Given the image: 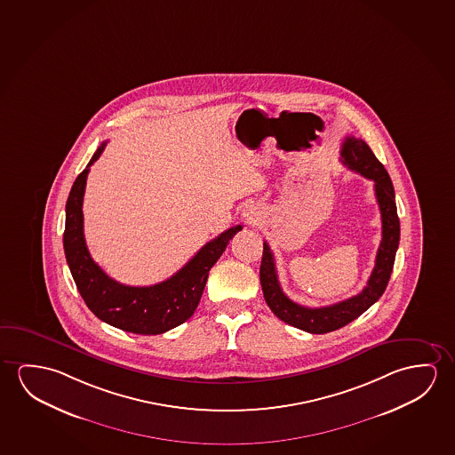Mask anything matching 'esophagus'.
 <instances>
[{
	"mask_svg": "<svg viewBox=\"0 0 455 455\" xmlns=\"http://www.w3.org/2000/svg\"><path fill=\"white\" fill-rule=\"evenodd\" d=\"M243 217H244V220L247 224L255 225L259 222V212L255 206H247L244 212H243Z\"/></svg>",
	"mask_w": 455,
	"mask_h": 455,
	"instance_id": "34e87169",
	"label": "esophagus"
}]
</instances>
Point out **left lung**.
I'll return each instance as SVG.
<instances>
[{
	"label": "left lung",
	"mask_w": 455,
	"mask_h": 455,
	"mask_svg": "<svg viewBox=\"0 0 455 455\" xmlns=\"http://www.w3.org/2000/svg\"><path fill=\"white\" fill-rule=\"evenodd\" d=\"M340 161L353 172L375 182V196L381 212V243L378 247L375 267L363 291L326 307L312 308L296 304L282 291L273 252L267 243H263L259 282L266 304L282 322L310 334H326L343 328L373 306L381 298V294L385 293L387 282L391 279L395 252L399 249L400 222L395 206V194L385 165L378 161L365 141L355 137H347L343 140Z\"/></svg>",
	"instance_id": "left-lung-1"
}]
</instances>
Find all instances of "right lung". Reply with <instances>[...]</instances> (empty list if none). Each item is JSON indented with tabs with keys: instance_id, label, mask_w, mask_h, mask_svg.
<instances>
[{
	"instance_id": "add662e5",
	"label": "right lung",
	"mask_w": 455,
	"mask_h": 455,
	"mask_svg": "<svg viewBox=\"0 0 455 455\" xmlns=\"http://www.w3.org/2000/svg\"><path fill=\"white\" fill-rule=\"evenodd\" d=\"M105 145L107 141L92 154V161L77 176L68 196L63 236L66 259L84 304L99 320L133 334H164L194 315L211 267L243 227H231L206 243L175 275L161 283L151 287H129L110 279L88 252L82 211L90 167L100 157Z\"/></svg>"
}]
</instances>
